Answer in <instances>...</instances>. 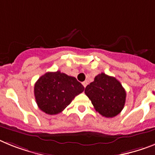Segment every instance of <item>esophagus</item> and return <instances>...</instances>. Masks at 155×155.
<instances>
[{"label": "esophagus", "instance_id": "esophagus-1", "mask_svg": "<svg viewBox=\"0 0 155 155\" xmlns=\"http://www.w3.org/2000/svg\"><path fill=\"white\" fill-rule=\"evenodd\" d=\"M82 84H83V86L85 88V87L87 86V84H88V81H83L82 82Z\"/></svg>", "mask_w": 155, "mask_h": 155}]
</instances>
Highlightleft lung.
Here are the masks:
<instances>
[{
    "label": "left lung",
    "mask_w": 155,
    "mask_h": 155,
    "mask_svg": "<svg viewBox=\"0 0 155 155\" xmlns=\"http://www.w3.org/2000/svg\"><path fill=\"white\" fill-rule=\"evenodd\" d=\"M84 93L96 111L106 117L117 116L125 104V88L115 78L104 73L95 77L93 81L86 86Z\"/></svg>",
    "instance_id": "left-lung-1"
}]
</instances>
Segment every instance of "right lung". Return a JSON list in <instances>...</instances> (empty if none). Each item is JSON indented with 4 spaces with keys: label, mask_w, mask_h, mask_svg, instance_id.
<instances>
[{
    "label": "right lung",
    "mask_w": 155,
    "mask_h": 155,
    "mask_svg": "<svg viewBox=\"0 0 155 155\" xmlns=\"http://www.w3.org/2000/svg\"><path fill=\"white\" fill-rule=\"evenodd\" d=\"M84 89L74 77L60 71L47 72L34 84V96L38 107L53 115L63 111Z\"/></svg>",
    "instance_id": "add662e5"
}]
</instances>
